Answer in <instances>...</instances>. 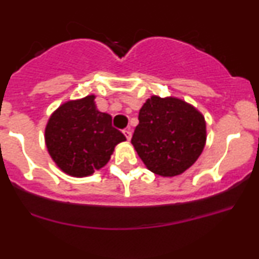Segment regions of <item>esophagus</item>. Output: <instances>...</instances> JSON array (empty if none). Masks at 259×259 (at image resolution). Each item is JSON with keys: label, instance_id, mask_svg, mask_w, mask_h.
Listing matches in <instances>:
<instances>
[{"label": "esophagus", "instance_id": "1", "mask_svg": "<svg viewBox=\"0 0 259 259\" xmlns=\"http://www.w3.org/2000/svg\"><path fill=\"white\" fill-rule=\"evenodd\" d=\"M123 134H124V135H125V138H126L127 141H130V139H132V130H130V129L123 130Z\"/></svg>", "mask_w": 259, "mask_h": 259}]
</instances>
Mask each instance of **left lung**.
<instances>
[{"label":"left lung","mask_w":259,"mask_h":259,"mask_svg":"<svg viewBox=\"0 0 259 259\" xmlns=\"http://www.w3.org/2000/svg\"><path fill=\"white\" fill-rule=\"evenodd\" d=\"M206 141L199 112L175 98L152 96L139 113L132 143L146 166L160 176H176L194 164Z\"/></svg>","instance_id":"obj_1"}]
</instances>
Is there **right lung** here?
Here are the masks:
<instances>
[{
  "label": "right lung",
  "instance_id": "1",
  "mask_svg": "<svg viewBox=\"0 0 259 259\" xmlns=\"http://www.w3.org/2000/svg\"><path fill=\"white\" fill-rule=\"evenodd\" d=\"M95 96L61 105L46 127V145L53 160L71 176H88L110 160L125 136L112 126L110 114L96 110Z\"/></svg>",
  "mask_w": 259,
  "mask_h": 259
}]
</instances>
